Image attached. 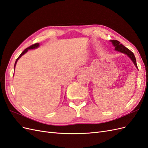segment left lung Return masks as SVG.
<instances>
[{"label":"left lung","instance_id":"obj_1","mask_svg":"<svg viewBox=\"0 0 148 148\" xmlns=\"http://www.w3.org/2000/svg\"><path fill=\"white\" fill-rule=\"evenodd\" d=\"M110 41L112 42L113 45L115 46V49L116 51H119L120 52H122L123 53H125V54H127L130 58L132 60L134 64H135V66L138 68L135 55L133 54V53L130 50H129L128 48L123 46L122 44H120V42L118 41L117 40H111Z\"/></svg>","mask_w":148,"mask_h":148}]
</instances>
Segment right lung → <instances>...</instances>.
Returning a JSON list of instances; mask_svg holds the SVG:
<instances>
[{
  "label": "right lung",
  "mask_w": 148,
  "mask_h": 148,
  "mask_svg": "<svg viewBox=\"0 0 148 148\" xmlns=\"http://www.w3.org/2000/svg\"><path fill=\"white\" fill-rule=\"evenodd\" d=\"M39 46V43H35V44H33V45H31V46H29V47H27L26 49H25V50L21 52V54L20 55V56L17 58L16 59V61H15V65H14V68L15 67V66H16V62H17V61H18V60L20 58L23 56V54H25V53L27 52L28 51V49H34V48H36V47H38Z\"/></svg>",
  "instance_id": "add662e5"
}]
</instances>
